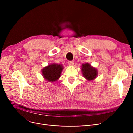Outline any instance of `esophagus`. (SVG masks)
<instances>
[{"instance_id": "34e87169", "label": "esophagus", "mask_w": 133, "mask_h": 133, "mask_svg": "<svg viewBox=\"0 0 133 133\" xmlns=\"http://www.w3.org/2000/svg\"><path fill=\"white\" fill-rule=\"evenodd\" d=\"M74 62L73 61H68V65L69 66H73L74 65Z\"/></svg>"}]
</instances>
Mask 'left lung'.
<instances>
[{
  "mask_svg": "<svg viewBox=\"0 0 133 133\" xmlns=\"http://www.w3.org/2000/svg\"><path fill=\"white\" fill-rule=\"evenodd\" d=\"M81 72L83 76L88 81H92L95 79L98 75L97 69L87 62L81 65Z\"/></svg>",
  "mask_w": 133,
  "mask_h": 133,
  "instance_id": "left-lung-1",
  "label": "left lung"
}]
</instances>
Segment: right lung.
Returning a JSON list of instances; mask_svg holds the SVG:
<instances>
[{
    "label": "right lung",
    "instance_id": "obj_1",
    "mask_svg": "<svg viewBox=\"0 0 133 133\" xmlns=\"http://www.w3.org/2000/svg\"><path fill=\"white\" fill-rule=\"evenodd\" d=\"M63 69L64 67L62 64L52 63L42 69V75L45 80L53 82L60 78Z\"/></svg>",
    "mask_w": 133,
    "mask_h": 133
}]
</instances>
